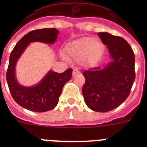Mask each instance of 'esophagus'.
Instances as JSON below:
<instances>
[{
    "mask_svg": "<svg viewBox=\"0 0 147 147\" xmlns=\"http://www.w3.org/2000/svg\"><path fill=\"white\" fill-rule=\"evenodd\" d=\"M78 74H80V71H78L77 69H74L73 70V76H75V75H77Z\"/></svg>",
    "mask_w": 147,
    "mask_h": 147,
    "instance_id": "1",
    "label": "esophagus"
}]
</instances>
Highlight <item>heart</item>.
<instances>
[{
  "label": "heart",
  "instance_id": "b5f03b06",
  "mask_svg": "<svg viewBox=\"0 0 147 147\" xmlns=\"http://www.w3.org/2000/svg\"><path fill=\"white\" fill-rule=\"evenodd\" d=\"M103 51V44L98 39L83 37L74 40L67 47V53L74 60L91 65L98 60Z\"/></svg>",
  "mask_w": 147,
  "mask_h": 147
}]
</instances>
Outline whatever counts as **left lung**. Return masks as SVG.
<instances>
[{
	"instance_id": "left-lung-1",
	"label": "left lung",
	"mask_w": 147,
	"mask_h": 147,
	"mask_svg": "<svg viewBox=\"0 0 147 147\" xmlns=\"http://www.w3.org/2000/svg\"><path fill=\"white\" fill-rule=\"evenodd\" d=\"M97 34L107 47L111 60L83 72L85 82L82 91L90 110L105 113L119 107L129 95L136 79L135 55L122 37L108 32Z\"/></svg>"
}]
</instances>
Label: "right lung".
Returning <instances> with one entry per match:
<instances>
[{
  "label": "right lung",
  "instance_id": "obj_1",
  "mask_svg": "<svg viewBox=\"0 0 147 147\" xmlns=\"http://www.w3.org/2000/svg\"><path fill=\"white\" fill-rule=\"evenodd\" d=\"M59 31L56 28H42L28 32L23 36L11 51L6 73V80L11 96L23 108L42 113L52 110L57 105L62 88L72 76L71 68L63 73L50 71L37 84L25 86L18 82L16 65L23 52L32 42H40L53 45L57 39Z\"/></svg>",
  "mask_w": 147,
  "mask_h": 147
}]
</instances>
